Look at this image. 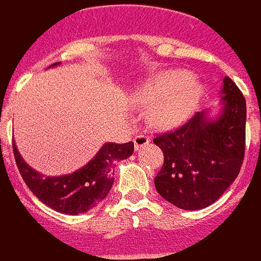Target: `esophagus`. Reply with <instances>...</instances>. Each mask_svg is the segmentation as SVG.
I'll return each mask as SVG.
<instances>
[{"instance_id": "esophagus-1", "label": "esophagus", "mask_w": 261, "mask_h": 261, "mask_svg": "<svg viewBox=\"0 0 261 261\" xmlns=\"http://www.w3.org/2000/svg\"><path fill=\"white\" fill-rule=\"evenodd\" d=\"M149 142H151V137L144 136V134L134 137V148H136V151H140L142 147L148 145Z\"/></svg>"}]
</instances>
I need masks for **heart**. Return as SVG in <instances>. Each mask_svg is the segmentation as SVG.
<instances>
[{
  "label": "heart",
  "instance_id": "b5f03b06",
  "mask_svg": "<svg viewBox=\"0 0 261 261\" xmlns=\"http://www.w3.org/2000/svg\"><path fill=\"white\" fill-rule=\"evenodd\" d=\"M202 92V85L196 78L181 69H168L141 84L133 96L138 105L151 106L149 119L153 124L170 130L196 113Z\"/></svg>",
  "mask_w": 261,
  "mask_h": 261
}]
</instances>
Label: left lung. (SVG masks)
Instances as JSON below:
<instances>
[{"mask_svg": "<svg viewBox=\"0 0 261 261\" xmlns=\"http://www.w3.org/2000/svg\"><path fill=\"white\" fill-rule=\"evenodd\" d=\"M221 108L197 112L180 128L161 134L153 142L164 152L155 177L156 192L181 210H201L218 200L233 183L245 156L246 100L225 76Z\"/></svg>", "mask_w": 261, "mask_h": 261, "instance_id": "left-lung-1", "label": "left lung"}]
</instances>
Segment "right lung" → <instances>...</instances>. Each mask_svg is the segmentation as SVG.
Segmentation results:
<instances>
[{"label": "right lung", "instance_id": "add662e5", "mask_svg": "<svg viewBox=\"0 0 261 261\" xmlns=\"http://www.w3.org/2000/svg\"><path fill=\"white\" fill-rule=\"evenodd\" d=\"M60 63L50 65L56 67ZM134 144L106 142L81 169L63 176H44L26 164L14 142V155L31 192L54 211L69 215L86 213L102 201L113 186V168L133 155Z\"/></svg>", "mask_w": 261, "mask_h": 261}]
</instances>
